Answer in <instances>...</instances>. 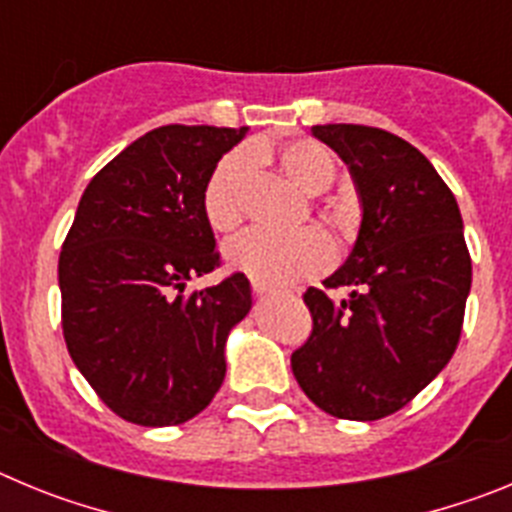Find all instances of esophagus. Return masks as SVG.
Segmentation results:
<instances>
[{"label": "esophagus", "instance_id": "1", "mask_svg": "<svg viewBox=\"0 0 512 512\" xmlns=\"http://www.w3.org/2000/svg\"><path fill=\"white\" fill-rule=\"evenodd\" d=\"M253 295L259 297V300H264V297L274 295V289H271V287H264V284H256V282H253Z\"/></svg>", "mask_w": 512, "mask_h": 512}]
</instances>
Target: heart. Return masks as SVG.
I'll list each match as a JSON object with an SVG mask.
<instances>
[{
    "label": "heart",
    "instance_id": "b5f03b06",
    "mask_svg": "<svg viewBox=\"0 0 512 512\" xmlns=\"http://www.w3.org/2000/svg\"><path fill=\"white\" fill-rule=\"evenodd\" d=\"M271 146L256 143L225 153L207 176L202 189V212L212 230L230 233L243 223L248 210V187L253 166L259 158L271 156ZM279 169L307 194H323L336 182V158L315 140H289L277 151ZM333 261V243L318 228H302L297 233H269L248 230L225 246V264L256 284L284 287L310 279L325 271Z\"/></svg>",
    "mask_w": 512,
    "mask_h": 512
}]
</instances>
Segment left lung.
Wrapping results in <instances>:
<instances>
[{"instance_id":"8db88e82","label":"left lung","mask_w":512,"mask_h":512,"mask_svg":"<svg viewBox=\"0 0 512 512\" xmlns=\"http://www.w3.org/2000/svg\"><path fill=\"white\" fill-rule=\"evenodd\" d=\"M343 158L361 197V228L325 289L310 287L312 333L292 372L320 410L379 420L405 408L454 356L472 259L456 197L408 140L369 125H312Z\"/></svg>"}]
</instances>
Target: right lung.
I'll return each mask as SVG.
<instances>
[{
	"instance_id": "obj_1",
	"label": "right lung",
	"mask_w": 512,
	"mask_h": 512,
	"mask_svg": "<svg viewBox=\"0 0 512 512\" xmlns=\"http://www.w3.org/2000/svg\"><path fill=\"white\" fill-rule=\"evenodd\" d=\"M243 135L164 125L81 194L58 259L63 338L99 400L128 423H187L225 379V341L251 310V284L235 271L192 295L184 287L220 266L202 189Z\"/></svg>"
}]
</instances>
